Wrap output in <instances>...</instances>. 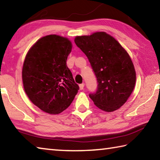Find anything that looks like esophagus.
I'll return each instance as SVG.
<instances>
[{"instance_id": "obj_1", "label": "esophagus", "mask_w": 160, "mask_h": 160, "mask_svg": "<svg viewBox=\"0 0 160 160\" xmlns=\"http://www.w3.org/2000/svg\"><path fill=\"white\" fill-rule=\"evenodd\" d=\"M79 87H80V90H82L83 89H84V87H85V84H84V83L80 84V85H79Z\"/></svg>"}]
</instances>
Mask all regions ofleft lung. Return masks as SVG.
I'll return each instance as SVG.
<instances>
[{"instance_id":"left-lung-1","label":"left lung","mask_w":160,"mask_h":160,"mask_svg":"<svg viewBox=\"0 0 160 160\" xmlns=\"http://www.w3.org/2000/svg\"><path fill=\"white\" fill-rule=\"evenodd\" d=\"M75 43L88 57L97 78L96 92L89 94L94 104L107 112L122 107L131 96L136 80L127 51L104 32L78 36Z\"/></svg>"}]
</instances>
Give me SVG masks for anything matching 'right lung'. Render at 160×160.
<instances>
[{
	"label": "right lung",
	"mask_w": 160,
	"mask_h": 160,
	"mask_svg": "<svg viewBox=\"0 0 160 160\" xmlns=\"http://www.w3.org/2000/svg\"><path fill=\"white\" fill-rule=\"evenodd\" d=\"M72 44L58 35H47L32 46L24 61L22 82L27 95L40 109L58 114L68 107L79 86L66 65Z\"/></svg>",
	"instance_id": "1"
}]
</instances>
